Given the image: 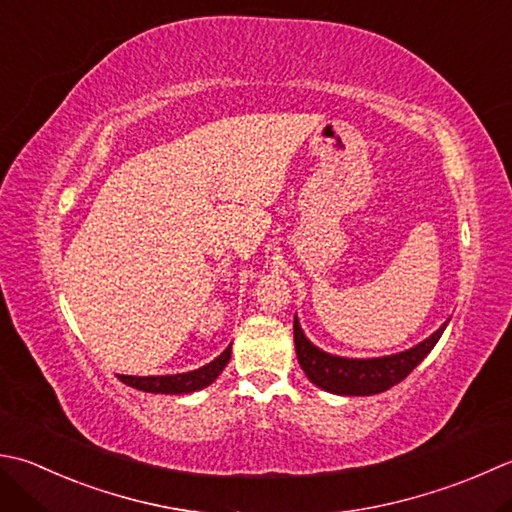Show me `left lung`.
<instances>
[{
    "instance_id": "left-lung-1",
    "label": "left lung",
    "mask_w": 512,
    "mask_h": 512,
    "mask_svg": "<svg viewBox=\"0 0 512 512\" xmlns=\"http://www.w3.org/2000/svg\"><path fill=\"white\" fill-rule=\"evenodd\" d=\"M446 324L439 328L437 333L430 335L426 342L406 350V353L377 359H346L324 353V350L315 348L304 337L297 317L293 324V333L299 366L304 368L306 377L315 386L335 395H375L393 388L395 384H399L402 379L413 373V368H417V364L422 362L439 342Z\"/></svg>"
}]
</instances>
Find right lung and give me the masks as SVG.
<instances>
[{
	"mask_svg": "<svg viewBox=\"0 0 512 512\" xmlns=\"http://www.w3.org/2000/svg\"><path fill=\"white\" fill-rule=\"evenodd\" d=\"M230 359V346L219 355L215 362H210L202 368L193 370V373H182V375H162V377H133V375H119L124 384L133 386L137 390H144V393H164V395H182V393H193V390L206 388L213 384L219 377V373L226 368Z\"/></svg>",
	"mask_w": 512,
	"mask_h": 512,
	"instance_id": "obj_1",
	"label": "right lung"
}]
</instances>
